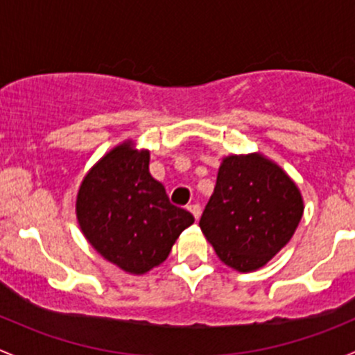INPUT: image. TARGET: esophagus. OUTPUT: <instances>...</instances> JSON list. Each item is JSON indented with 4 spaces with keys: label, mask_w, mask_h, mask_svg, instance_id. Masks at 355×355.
Instances as JSON below:
<instances>
[{
    "label": "esophagus",
    "mask_w": 355,
    "mask_h": 355,
    "mask_svg": "<svg viewBox=\"0 0 355 355\" xmlns=\"http://www.w3.org/2000/svg\"><path fill=\"white\" fill-rule=\"evenodd\" d=\"M188 210L191 211V214H193V217H195L196 220H198V218H200V215H202V207H200L198 203H193V205H188Z\"/></svg>",
    "instance_id": "obj_1"
}]
</instances>
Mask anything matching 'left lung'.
I'll use <instances>...</instances> for the list:
<instances>
[{"label": "left lung", "instance_id": "obj_1", "mask_svg": "<svg viewBox=\"0 0 355 355\" xmlns=\"http://www.w3.org/2000/svg\"><path fill=\"white\" fill-rule=\"evenodd\" d=\"M302 211L301 191L282 167L261 153L229 155L218 167L200 229L225 265L253 272L291 241Z\"/></svg>", "mask_w": 355, "mask_h": 355}]
</instances>
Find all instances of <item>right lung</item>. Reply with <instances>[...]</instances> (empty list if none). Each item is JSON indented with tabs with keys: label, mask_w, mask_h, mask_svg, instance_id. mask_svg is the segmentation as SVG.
I'll list each match as a JSON object with an SVG mask.
<instances>
[{
	"label": "right lung",
	"mask_w": 355,
	"mask_h": 355,
	"mask_svg": "<svg viewBox=\"0 0 355 355\" xmlns=\"http://www.w3.org/2000/svg\"><path fill=\"white\" fill-rule=\"evenodd\" d=\"M133 145H118L87 173L76 195V218L101 257L144 275L166 261L195 217L169 202L166 188L150 176V152Z\"/></svg>",
	"instance_id": "right-lung-1"
}]
</instances>
